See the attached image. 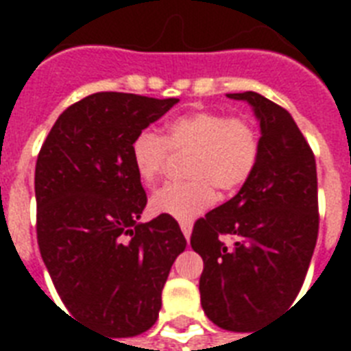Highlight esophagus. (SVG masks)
I'll return each mask as SVG.
<instances>
[{"label":"esophagus","mask_w":351,"mask_h":351,"mask_svg":"<svg viewBox=\"0 0 351 351\" xmlns=\"http://www.w3.org/2000/svg\"><path fill=\"white\" fill-rule=\"evenodd\" d=\"M180 230H182V233H184V237L189 240V237H191V231H193L191 222H180Z\"/></svg>","instance_id":"1"}]
</instances>
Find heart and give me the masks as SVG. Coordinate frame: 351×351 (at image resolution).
Wrapping results in <instances>:
<instances>
[{"mask_svg":"<svg viewBox=\"0 0 351 351\" xmlns=\"http://www.w3.org/2000/svg\"><path fill=\"white\" fill-rule=\"evenodd\" d=\"M175 153H189L184 182L165 184L151 197V209L176 220H193L211 208L215 187L224 193L239 189L255 171L261 138L255 123L242 114L193 111L175 118L167 136L143 129L134 136L131 156L138 178L153 184Z\"/></svg>","mask_w":351,"mask_h":351,"instance_id":"b5f03b06","label":"heart"}]
</instances>
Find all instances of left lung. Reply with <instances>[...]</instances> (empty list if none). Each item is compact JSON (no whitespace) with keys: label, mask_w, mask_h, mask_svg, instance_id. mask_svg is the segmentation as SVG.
<instances>
[{"label":"left lung","mask_w":351,"mask_h":351,"mask_svg":"<svg viewBox=\"0 0 351 351\" xmlns=\"http://www.w3.org/2000/svg\"><path fill=\"white\" fill-rule=\"evenodd\" d=\"M247 101L261 121V151L250 180L231 200L195 222L202 256V308L230 332H253L299 295L319 234L315 154L284 107L258 93ZM222 234H233L228 248Z\"/></svg>","instance_id":"obj_1"}]
</instances>
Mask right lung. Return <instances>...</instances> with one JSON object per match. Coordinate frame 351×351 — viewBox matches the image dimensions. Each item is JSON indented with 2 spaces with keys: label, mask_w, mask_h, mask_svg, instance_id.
I'll use <instances>...</instances> for the list:
<instances>
[{
  "label": "right lung",
  "mask_w": 351,
  "mask_h": 351,
  "mask_svg": "<svg viewBox=\"0 0 351 351\" xmlns=\"http://www.w3.org/2000/svg\"><path fill=\"white\" fill-rule=\"evenodd\" d=\"M176 98L95 93L60 114L36 160V234L69 311L112 337L153 326L186 237L169 215L138 224L147 195L132 164L138 132Z\"/></svg>",
  "instance_id": "right-lung-1"
}]
</instances>
